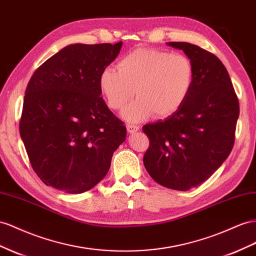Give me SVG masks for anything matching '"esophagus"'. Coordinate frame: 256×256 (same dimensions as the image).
<instances>
[{"label": "esophagus", "instance_id": "obj_1", "mask_svg": "<svg viewBox=\"0 0 256 256\" xmlns=\"http://www.w3.org/2000/svg\"><path fill=\"white\" fill-rule=\"evenodd\" d=\"M127 130L129 134H136L138 130H139V126L136 125H132V124H129V125L127 126Z\"/></svg>", "mask_w": 256, "mask_h": 256}]
</instances>
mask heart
Returning a JSON list of instances; mask_svg holds the SVG:
<instances>
[{
    "mask_svg": "<svg viewBox=\"0 0 256 256\" xmlns=\"http://www.w3.org/2000/svg\"><path fill=\"white\" fill-rule=\"evenodd\" d=\"M195 68L182 54L156 48H136L99 75V88L108 106L122 108L136 94L139 96L122 112L127 122H140L155 113L158 118L174 115L190 96Z\"/></svg>",
    "mask_w": 256,
    "mask_h": 256,
    "instance_id": "1",
    "label": "heart"
}]
</instances>
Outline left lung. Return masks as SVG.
Masks as SVG:
<instances>
[{"mask_svg": "<svg viewBox=\"0 0 256 256\" xmlns=\"http://www.w3.org/2000/svg\"><path fill=\"white\" fill-rule=\"evenodd\" d=\"M167 45L192 60L195 82L178 111L143 126L150 139L143 162L158 184L185 192L208 180L230 154L239 102L230 74L216 56L190 43Z\"/></svg>", "mask_w": 256, "mask_h": 256, "instance_id": "1", "label": "left lung"}]
</instances>
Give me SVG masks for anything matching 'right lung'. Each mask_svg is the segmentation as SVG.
<instances>
[{"label": "right lung", "instance_id": "right-lung-1", "mask_svg": "<svg viewBox=\"0 0 256 256\" xmlns=\"http://www.w3.org/2000/svg\"><path fill=\"white\" fill-rule=\"evenodd\" d=\"M122 45H68L32 75L19 130L32 168L47 186L70 194L92 190L126 140V127L99 88L101 71Z\"/></svg>", "mask_w": 256, "mask_h": 256}]
</instances>
